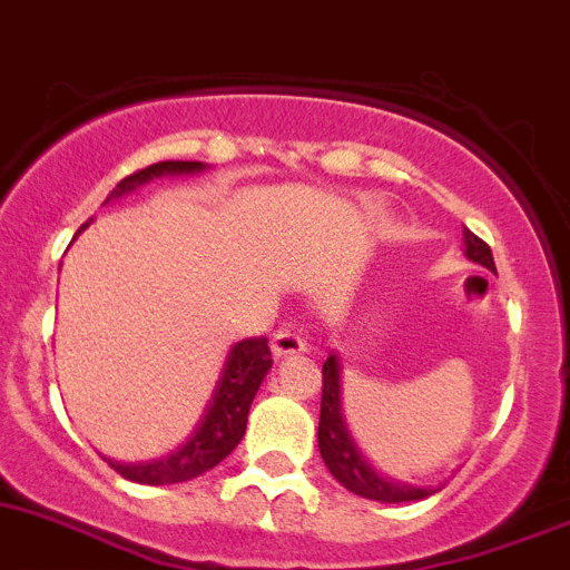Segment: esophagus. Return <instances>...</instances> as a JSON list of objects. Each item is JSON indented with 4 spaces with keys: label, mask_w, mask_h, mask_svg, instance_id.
Wrapping results in <instances>:
<instances>
[{
    "label": "esophagus",
    "mask_w": 570,
    "mask_h": 570,
    "mask_svg": "<svg viewBox=\"0 0 570 570\" xmlns=\"http://www.w3.org/2000/svg\"><path fill=\"white\" fill-rule=\"evenodd\" d=\"M307 348V343H304L302 332H298L296 326H279L277 332H274L272 337V351L274 356H291V354H302V351Z\"/></svg>",
    "instance_id": "obj_1"
}]
</instances>
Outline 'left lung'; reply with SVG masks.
Segmentation results:
<instances>
[{"mask_svg": "<svg viewBox=\"0 0 570 570\" xmlns=\"http://www.w3.org/2000/svg\"><path fill=\"white\" fill-rule=\"evenodd\" d=\"M463 242H466V255L469 261L480 263V266L491 268L494 272V255H491V246L483 238L474 236L472 230L463 233ZM318 448L324 455V463L328 472L340 480L348 491L365 497V500L375 502H412L422 500V497H431L433 489H416V485L406 483H390V480L381 478L379 472H373V466L362 459V453L356 450L354 439H351L348 428L343 422V412H340V365L334 356H328L324 362V392H321V422H318Z\"/></svg>", "mask_w": 570, "mask_h": 570, "instance_id": "left-lung-1", "label": "left lung"}]
</instances>
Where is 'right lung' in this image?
Here are the masks:
<instances>
[{
  "label": "right lung",
  "instance_id": "obj_1",
  "mask_svg": "<svg viewBox=\"0 0 570 570\" xmlns=\"http://www.w3.org/2000/svg\"><path fill=\"white\" fill-rule=\"evenodd\" d=\"M203 164L199 161H158L150 167L137 169L134 175L122 178L111 197L131 191L134 186L145 184V180L158 178L167 173H199ZM107 199V203H109ZM90 225V222H87ZM81 225L79 230H85ZM268 367H272V348H268V337H246L242 343L233 345L230 356L225 362L219 384H216L214 397H210L208 409H205L203 420H199L197 431L191 433L189 442L178 448L175 453L164 455L158 461L148 463H115L109 466L117 474H122L131 483L142 485H169V483H184V480L197 478V474L208 472L216 463L233 453L238 442L246 433V416H249V406L255 392L261 390L263 379H266Z\"/></svg>",
  "mask_w": 570,
  "mask_h": 570
}]
</instances>
